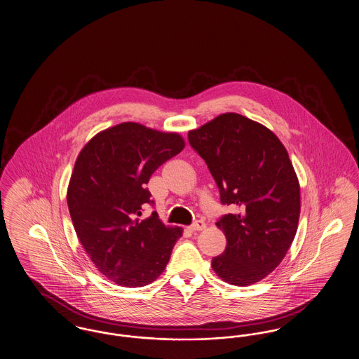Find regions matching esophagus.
<instances>
[{"label":"esophagus","instance_id":"1","mask_svg":"<svg viewBox=\"0 0 359 359\" xmlns=\"http://www.w3.org/2000/svg\"><path fill=\"white\" fill-rule=\"evenodd\" d=\"M188 229H189V231H192V233H195V231H202V230H205V223L203 222V221H196L194 224H191Z\"/></svg>","mask_w":359,"mask_h":359}]
</instances>
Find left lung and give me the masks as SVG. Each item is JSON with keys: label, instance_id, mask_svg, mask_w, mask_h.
<instances>
[{"label": "left lung", "instance_id": "left-lung-1", "mask_svg": "<svg viewBox=\"0 0 359 359\" xmlns=\"http://www.w3.org/2000/svg\"><path fill=\"white\" fill-rule=\"evenodd\" d=\"M203 158L223 205L238 211L217 226L227 245L211 266L223 281L248 287L280 265L294 239L300 217V184L288 152L266 126L224 113L188 132Z\"/></svg>", "mask_w": 359, "mask_h": 359}]
</instances>
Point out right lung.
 <instances>
[{
	"mask_svg": "<svg viewBox=\"0 0 359 359\" xmlns=\"http://www.w3.org/2000/svg\"><path fill=\"white\" fill-rule=\"evenodd\" d=\"M184 147L179 133L122 122L97 133L76 157L67 188L74 229L98 271L121 287L154 283L183 234L157 212L138 217L154 203L145 187L152 173Z\"/></svg>",
	"mask_w": 359,
	"mask_h": 359,
	"instance_id": "right-lung-1",
	"label": "right lung"
}]
</instances>
